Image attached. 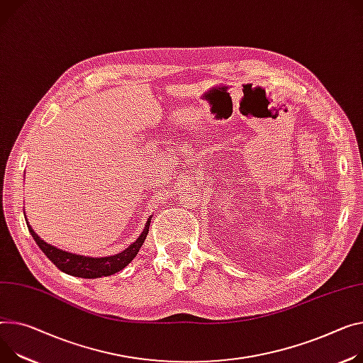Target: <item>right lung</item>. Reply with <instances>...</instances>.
I'll return each instance as SVG.
<instances>
[{"label": "right lung", "mask_w": 363, "mask_h": 363, "mask_svg": "<svg viewBox=\"0 0 363 363\" xmlns=\"http://www.w3.org/2000/svg\"><path fill=\"white\" fill-rule=\"evenodd\" d=\"M24 218H26V215H24ZM26 224H27V228H29V233L32 234L33 240L36 241L39 248L45 253V256L60 270H62L67 274L75 276V277L97 279V277L110 276V274L121 272L136 257L139 248L143 247V244L148 235L151 216L148 218L141 235H139L128 248H125L123 252H121L115 256H108V257H89V256H81V255H75V253H68V252H65V250H61L58 247H53V245L45 242L33 231V228L29 224V220H26Z\"/></svg>", "instance_id": "add662e5"}]
</instances>
